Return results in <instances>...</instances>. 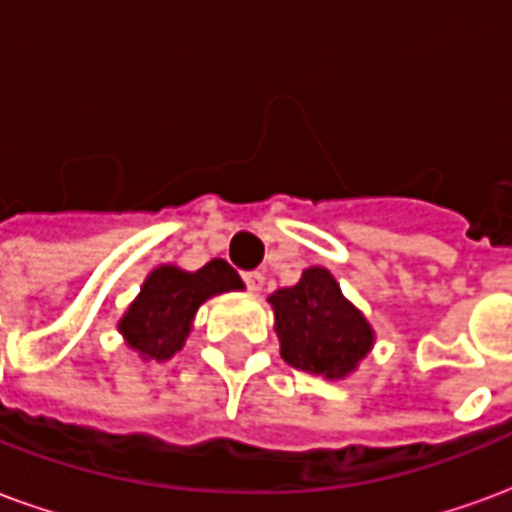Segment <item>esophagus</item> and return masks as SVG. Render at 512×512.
<instances>
[{"instance_id":"esophagus-1","label":"esophagus","mask_w":512,"mask_h":512,"mask_svg":"<svg viewBox=\"0 0 512 512\" xmlns=\"http://www.w3.org/2000/svg\"><path fill=\"white\" fill-rule=\"evenodd\" d=\"M244 282H246V288L252 290V293H260V290H263V282H266V277H263L260 271H246Z\"/></svg>"}]
</instances>
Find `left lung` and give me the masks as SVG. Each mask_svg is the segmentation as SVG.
<instances>
[{
	"mask_svg": "<svg viewBox=\"0 0 512 512\" xmlns=\"http://www.w3.org/2000/svg\"><path fill=\"white\" fill-rule=\"evenodd\" d=\"M282 359L323 378L351 376L373 348V326L345 299L337 279L321 266L307 268L293 288L268 296Z\"/></svg>",
	"mask_w": 512,
	"mask_h": 512,
	"instance_id": "obj_1",
	"label": "left lung"
}]
</instances>
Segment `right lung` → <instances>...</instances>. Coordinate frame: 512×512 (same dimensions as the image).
Instances as JSON below:
<instances>
[{
  "label": "right lung",
  "instance_id": "add662e5",
  "mask_svg": "<svg viewBox=\"0 0 512 512\" xmlns=\"http://www.w3.org/2000/svg\"><path fill=\"white\" fill-rule=\"evenodd\" d=\"M227 290H244V282L224 260H211L200 271L158 266L147 274L117 329L142 359L167 362L186 343L202 301Z\"/></svg>",
  "mask_w": 512,
  "mask_h": 512
}]
</instances>
